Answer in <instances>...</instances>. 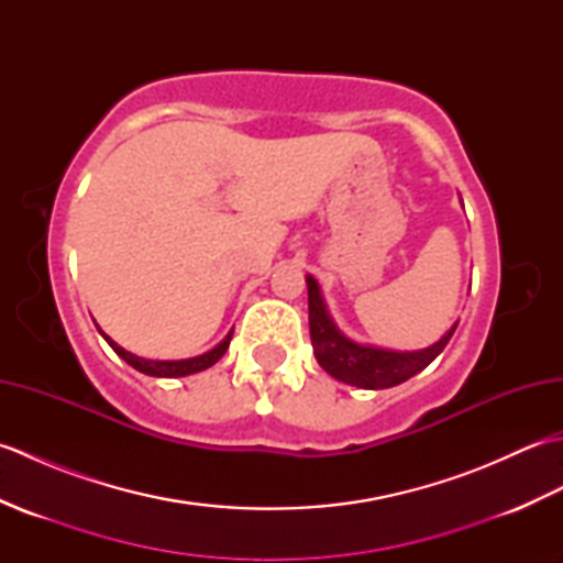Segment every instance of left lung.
<instances>
[{
  "label": "left lung",
  "mask_w": 563,
  "mask_h": 563,
  "mask_svg": "<svg viewBox=\"0 0 563 563\" xmlns=\"http://www.w3.org/2000/svg\"><path fill=\"white\" fill-rule=\"evenodd\" d=\"M307 292H309V333H312V349L319 365L327 369L331 377H336L345 385L363 387V389H387L394 385H401L416 373H421L445 349L452 339L454 324L445 336L438 343L423 351L413 353H399V351H385L373 349V345H361L333 327V321L327 312L324 300H321L319 285L307 275Z\"/></svg>",
  "instance_id": "left-lung-1"
}]
</instances>
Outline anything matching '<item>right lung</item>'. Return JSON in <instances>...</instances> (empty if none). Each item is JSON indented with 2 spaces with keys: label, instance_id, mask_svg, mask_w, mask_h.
Returning a JSON list of instances; mask_svg holds the SVG:
<instances>
[{
  "label": "right lung",
  "instance_id": "add662e5",
  "mask_svg": "<svg viewBox=\"0 0 563 563\" xmlns=\"http://www.w3.org/2000/svg\"><path fill=\"white\" fill-rule=\"evenodd\" d=\"M101 336H103L106 341H109L111 349H113L118 355H121L128 365H133L135 369H140V373L152 375V377H184V375L200 373V369H206V367L218 363L220 357L224 355V351L230 349L232 331L227 333V339H224L220 345H214L212 351L202 353V355H198V357H188V361H147V357H140V355H135V353H130V351L121 349V345H118L115 341H111L109 336H106L103 331H101Z\"/></svg>",
  "mask_w": 563,
  "mask_h": 563
}]
</instances>
